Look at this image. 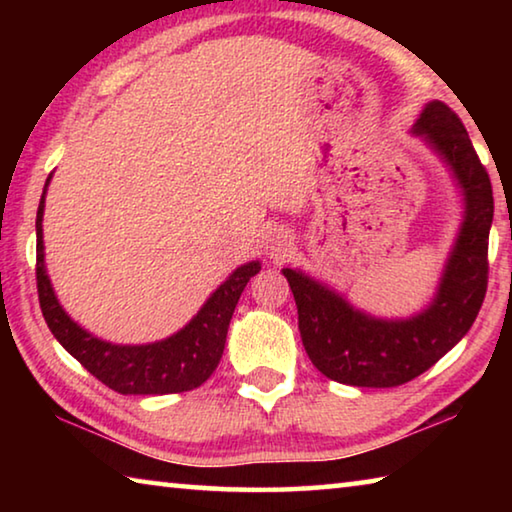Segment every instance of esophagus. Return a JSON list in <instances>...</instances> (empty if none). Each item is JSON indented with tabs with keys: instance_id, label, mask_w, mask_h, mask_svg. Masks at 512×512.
<instances>
[{
	"instance_id": "obj_1",
	"label": "esophagus",
	"mask_w": 512,
	"mask_h": 512,
	"mask_svg": "<svg viewBox=\"0 0 512 512\" xmlns=\"http://www.w3.org/2000/svg\"><path fill=\"white\" fill-rule=\"evenodd\" d=\"M289 246H291V239L287 237V232L282 230H268V235L264 239V253L271 257V259H282L284 255L289 253Z\"/></svg>"
}]
</instances>
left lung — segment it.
<instances>
[{"label":"left lung","instance_id":"left-lung-1","mask_svg":"<svg viewBox=\"0 0 512 512\" xmlns=\"http://www.w3.org/2000/svg\"><path fill=\"white\" fill-rule=\"evenodd\" d=\"M411 133L447 164L463 196L461 228L429 305L409 318H379L300 268H282L296 298L302 345L311 363L339 384L393 388L422 375L470 332L488 289L495 214L488 171L443 101L424 103Z\"/></svg>","mask_w":512,"mask_h":512}]
</instances>
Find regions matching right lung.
I'll list each match as a JSON object with an SVG mask.
<instances>
[{
  "label": "right lung",
  "instance_id": "add662e5",
  "mask_svg": "<svg viewBox=\"0 0 512 512\" xmlns=\"http://www.w3.org/2000/svg\"><path fill=\"white\" fill-rule=\"evenodd\" d=\"M47 178L36 216V280L42 316L56 341L103 381L112 391L121 395H167L194 391L210 379L221 361L228 336L230 318L235 314L241 291L248 280L262 271V262H246L230 273L216 289L198 314L189 323L167 339L144 345H121L103 341L90 334L79 323L67 316L60 305L45 266V241H42V214H45V196L49 187Z\"/></svg>",
  "mask_w": 512,
  "mask_h": 512
}]
</instances>
